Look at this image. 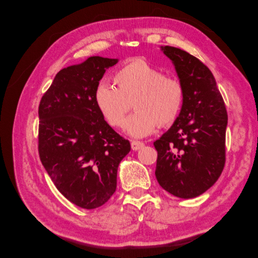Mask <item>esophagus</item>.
Masks as SVG:
<instances>
[{
    "label": "esophagus",
    "instance_id": "1",
    "mask_svg": "<svg viewBox=\"0 0 258 258\" xmlns=\"http://www.w3.org/2000/svg\"><path fill=\"white\" fill-rule=\"evenodd\" d=\"M144 146V143L141 141H132L131 142V148L134 151H138L140 148H142Z\"/></svg>",
    "mask_w": 258,
    "mask_h": 258
}]
</instances>
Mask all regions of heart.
I'll list each match as a JSON object with an SVG mask.
<instances>
[{"instance_id":"b5f03b06","label":"heart","mask_w":258,"mask_h":258,"mask_svg":"<svg viewBox=\"0 0 258 258\" xmlns=\"http://www.w3.org/2000/svg\"><path fill=\"white\" fill-rule=\"evenodd\" d=\"M114 86L101 82L95 89V103L105 121L120 128L130 102L136 111L124 123L134 138H144L160 126L172 123L181 112L185 90L176 77L166 76L161 70L143 58L127 62L114 74Z\"/></svg>"}]
</instances>
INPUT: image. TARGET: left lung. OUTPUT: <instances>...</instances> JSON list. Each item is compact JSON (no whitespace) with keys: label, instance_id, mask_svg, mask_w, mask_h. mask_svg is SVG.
<instances>
[{"label":"left lung","instance_id":"left-lung-1","mask_svg":"<svg viewBox=\"0 0 258 258\" xmlns=\"http://www.w3.org/2000/svg\"><path fill=\"white\" fill-rule=\"evenodd\" d=\"M161 50L174 64L185 97L174 123L154 142L158 154L155 175L173 196L195 198L222 174L227 111L207 66L172 46H161Z\"/></svg>","mask_w":258,"mask_h":258}]
</instances>
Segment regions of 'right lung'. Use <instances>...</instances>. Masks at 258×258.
<instances>
[{"instance_id": "obj_1", "label": "right lung", "mask_w": 258, "mask_h": 258, "mask_svg": "<svg viewBox=\"0 0 258 258\" xmlns=\"http://www.w3.org/2000/svg\"><path fill=\"white\" fill-rule=\"evenodd\" d=\"M118 59L89 57L62 69L38 106V154L57 189L83 209L103 206L131 146L100 114L95 89Z\"/></svg>"}]
</instances>
